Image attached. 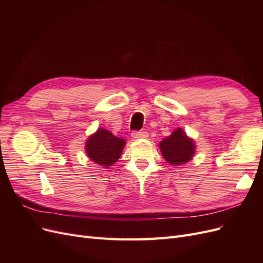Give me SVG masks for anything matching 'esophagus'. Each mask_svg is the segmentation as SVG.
I'll list each match as a JSON object with an SVG mask.
<instances>
[{
    "label": "esophagus",
    "mask_w": 263,
    "mask_h": 263,
    "mask_svg": "<svg viewBox=\"0 0 263 263\" xmlns=\"http://www.w3.org/2000/svg\"><path fill=\"white\" fill-rule=\"evenodd\" d=\"M132 136H133V138H135V139H140V138H147L149 135H148V133L147 132H134L133 134H132Z\"/></svg>",
    "instance_id": "1"
}]
</instances>
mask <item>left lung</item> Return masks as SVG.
<instances>
[{
    "label": "left lung",
    "mask_w": 263,
    "mask_h": 263,
    "mask_svg": "<svg viewBox=\"0 0 263 263\" xmlns=\"http://www.w3.org/2000/svg\"><path fill=\"white\" fill-rule=\"evenodd\" d=\"M160 149L165 160L176 165L187 162L195 153L193 140L181 128L174 130L168 138H164L160 142Z\"/></svg>",
    "instance_id": "8db88e82"
}]
</instances>
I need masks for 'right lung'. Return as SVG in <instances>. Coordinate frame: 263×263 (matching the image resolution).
<instances>
[{
	"label": "right lung",
	"mask_w": 263,
	"mask_h": 263,
	"mask_svg": "<svg viewBox=\"0 0 263 263\" xmlns=\"http://www.w3.org/2000/svg\"><path fill=\"white\" fill-rule=\"evenodd\" d=\"M126 141L106 129H99L86 141V154L91 160L103 166L116 162L122 155Z\"/></svg>",
	"instance_id": "obj_1"
}]
</instances>
